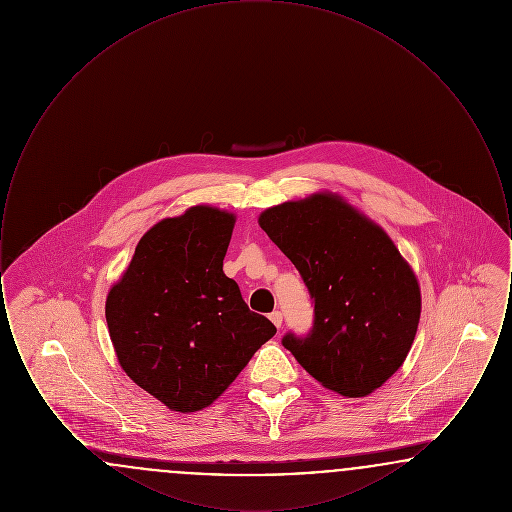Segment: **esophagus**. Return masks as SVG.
<instances>
[{
  "label": "esophagus",
  "mask_w": 512,
  "mask_h": 512,
  "mask_svg": "<svg viewBox=\"0 0 512 512\" xmlns=\"http://www.w3.org/2000/svg\"><path fill=\"white\" fill-rule=\"evenodd\" d=\"M268 318L272 320V324H274L276 328H280V326H282V313H280V311H272V313L268 315Z\"/></svg>",
  "instance_id": "1"
}]
</instances>
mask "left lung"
Wrapping results in <instances>:
<instances>
[{"mask_svg":"<svg viewBox=\"0 0 512 512\" xmlns=\"http://www.w3.org/2000/svg\"><path fill=\"white\" fill-rule=\"evenodd\" d=\"M259 226L315 301L311 332H290L282 345L328 390L380 388L407 359L420 320L418 280L390 236L328 192L270 207Z\"/></svg>","mask_w":512,"mask_h":512,"instance_id":"1","label":"left lung"}]
</instances>
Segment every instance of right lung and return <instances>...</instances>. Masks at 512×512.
<instances>
[{"label":"right lung","mask_w":512,"mask_h":512,"mask_svg":"<svg viewBox=\"0 0 512 512\" xmlns=\"http://www.w3.org/2000/svg\"><path fill=\"white\" fill-rule=\"evenodd\" d=\"M234 224L209 205L157 222L105 301L122 370L176 413L209 407L276 334L222 272Z\"/></svg>","instance_id":"add662e5"}]
</instances>
